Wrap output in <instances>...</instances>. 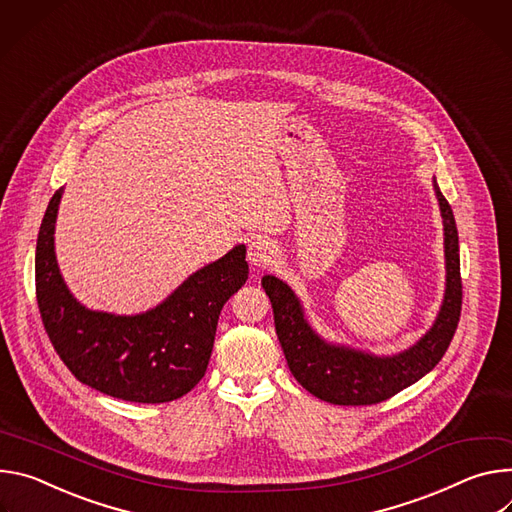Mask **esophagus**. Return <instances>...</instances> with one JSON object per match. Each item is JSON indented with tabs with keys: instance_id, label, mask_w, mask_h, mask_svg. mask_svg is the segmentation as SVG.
I'll return each instance as SVG.
<instances>
[{
	"instance_id": "obj_1",
	"label": "esophagus",
	"mask_w": 512,
	"mask_h": 512,
	"mask_svg": "<svg viewBox=\"0 0 512 512\" xmlns=\"http://www.w3.org/2000/svg\"><path fill=\"white\" fill-rule=\"evenodd\" d=\"M248 260L250 264L258 266V268H266L270 266L274 260H276V248L272 242L264 240V238H258L250 244L248 248Z\"/></svg>"
}]
</instances>
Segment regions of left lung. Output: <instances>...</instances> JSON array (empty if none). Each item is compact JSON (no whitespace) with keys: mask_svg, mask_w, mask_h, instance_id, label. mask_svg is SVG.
<instances>
[{"mask_svg":"<svg viewBox=\"0 0 512 512\" xmlns=\"http://www.w3.org/2000/svg\"><path fill=\"white\" fill-rule=\"evenodd\" d=\"M433 187L445 232V297L433 327L413 348L380 358L327 344L307 323L303 307L289 285L270 274L262 278V287L272 303L278 342L291 374L317 399L346 407L382 403L431 372L447 352L462 313L460 244L453 211L435 181Z\"/></svg>","mask_w":512,"mask_h":512,"instance_id":"1","label":"left lung"}]
</instances>
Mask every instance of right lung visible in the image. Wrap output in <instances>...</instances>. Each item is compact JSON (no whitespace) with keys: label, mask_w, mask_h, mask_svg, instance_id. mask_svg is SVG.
<instances>
[{"label":"right lung","mask_w":512,"mask_h":512,"mask_svg":"<svg viewBox=\"0 0 512 512\" xmlns=\"http://www.w3.org/2000/svg\"><path fill=\"white\" fill-rule=\"evenodd\" d=\"M63 189L46 207L36 242V301L48 339L73 376L130 403L181 399L205 376L219 313L248 280L246 246L193 272L140 315L89 311L69 293L54 256Z\"/></svg>","instance_id":"obj_1"}]
</instances>
